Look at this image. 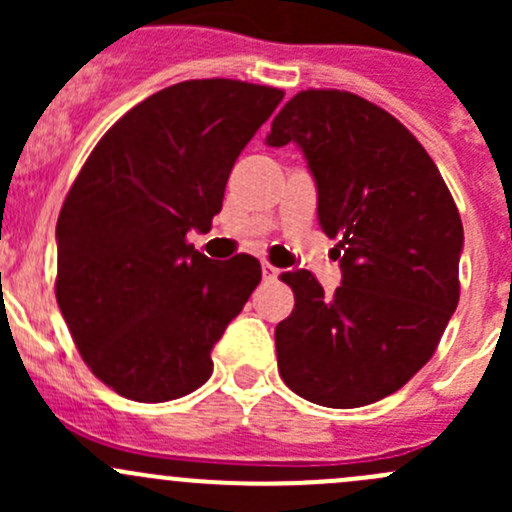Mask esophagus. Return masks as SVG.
Segmentation results:
<instances>
[{"instance_id":"1","label":"esophagus","mask_w":512,"mask_h":512,"mask_svg":"<svg viewBox=\"0 0 512 512\" xmlns=\"http://www.w3.org/2000/svg\"><path fill=\"white\" fill-rule=\"evenodd\" d=\"M277 275H280V270H277L275 265H270V262H262V277H265V280H277Z\"/></svg>"}]
</instances>
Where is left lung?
<instances>
[{
	"mask_svg": "<svg viewBox=\"0 0 512 512\" xmlns=\"http://www.w3.org/2000/svg\"><path fill=\"white\" fill-rule=\"evenodd\" d=\"M287 143L307 158L342 285L324 294L312 272L282 275L294 309L275 329L280 376L312 404H374L431 359L456 312L461 215L414 133L366 98L299 91L267 133Z\"/></svg>",
	"mask_w": 512,
	"mask_h": 512,
	"instance_id": "1",
	"label": "left lung"
}]
</instances>
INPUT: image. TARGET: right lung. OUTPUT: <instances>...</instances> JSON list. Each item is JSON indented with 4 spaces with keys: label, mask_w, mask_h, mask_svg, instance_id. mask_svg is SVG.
Wrapping results in <instances>:
<instances>
[{
    "label": "right lung",
    "mask_w": 512,
    "mask_h": 512,
    "mask_svg": "<svg viewBox=\"0 0 512 512\" xmlns=\"http://www.w3.org/2000/svg\"><path fill=\"white\" fill-rule=\"evenodd\" d=\"M285 98L232 79L168 86L118 118L71 185L56 223V302L96 379L141 404L190 394L260 285L252 255L210 260L230 170Z\"/></svg>",
    "instance_id": "add662e5"
}]
</instances>
